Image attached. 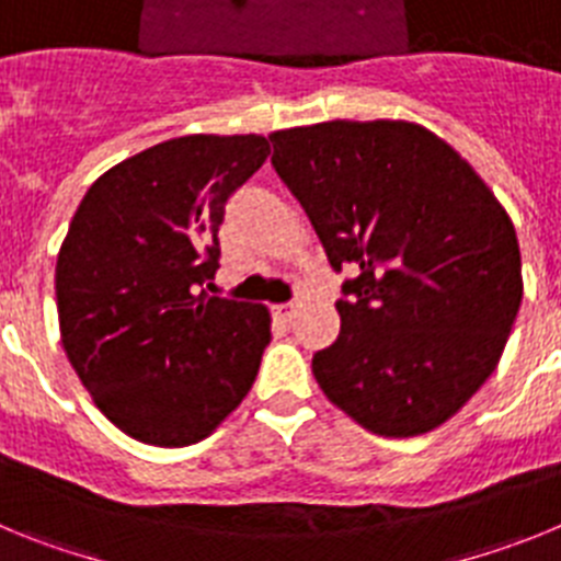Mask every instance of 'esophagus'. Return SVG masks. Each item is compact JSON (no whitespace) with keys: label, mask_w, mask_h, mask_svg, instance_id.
<instances>
[{"label":"esophagus","mask_w":561,"mask_h":561,"mask_svg":"<svg viewBox=\"0 0 561 561\" xmlns=\"http://www.w3.org/2000/svg\"><path fill=\"white\" fill-rule=\"evenodd\" d=\"M272 314H275V320H280V323H289L291 317L297 314V306L295 304H277V306H272Z\"/></svg>","instance_id":"obj_1"}]
</instances>
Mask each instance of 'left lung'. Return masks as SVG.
<instances>
[{"mask_svg": "<svg viewBox=\"0 0 561 561\" xmlns=\"http://www.w3.org/2000/svg\"><path fill=\"white\" fill-rule=\"evenodd\" d=\"M342 284L340 336L311 359L331 404L385 438L453 419L503 356L523 300L505 207L438 134L331 121L270 134Z\"/></svg>", "mask_w": 561, "mask_h": 561, "instance_id": "left-lung-1", "label": "left lung"}]
</instances>
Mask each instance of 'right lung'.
Masks as SVG:
<instances>
[{"label":"right lung","instance_id":"right-lung-1","mask_svg":"<svg viewBox=\"0 0 561 561\" xmlns=\"http://www.w3.org/2000/svg\"><path fill=\"white\" fill-rule=\"evenodd\" d=\"M257 134H191L108 168L58 250L69 365L114 427L151 447L207 438L250 393L266 306L216 297L230 193L264 165Z\"/></svg>","mask_w":561,"mask_h":561}]
</instances>
